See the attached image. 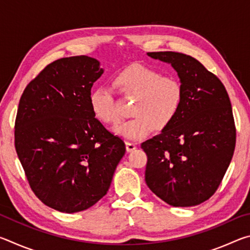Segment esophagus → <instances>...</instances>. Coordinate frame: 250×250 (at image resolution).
Instances as JSON below:
<instances>
[{
  "label": "esophagus",
  "mask_w": 250,
  "mask_h": 250,
  "mask_svg": "<svg viewBox=\"0 0 250 250\" xmlns=\"http://www.w3.org/2000/svg\"><path fill=\"white\" fill-rule=\"evenodd\" d=\"M125 147H126V151H128V152H132L133 150L137 149V145H135V143H133V142L126 141L125 142Z\"/></svg>",
  "instance_id": "obj_1"
}]
</instances>
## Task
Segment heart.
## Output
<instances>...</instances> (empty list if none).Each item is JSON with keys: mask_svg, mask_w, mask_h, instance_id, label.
I'll list each match as a JSON object with an SVG mask.
<instances>
[{"mask_svg": "<svg viewBox=\"0 0 250 250\" xmlns=\"http://www.w3.org/2000/svg\"><path fill=\"white\" fill-rule=\"evenodd\" d=\"M113 84L120 94L132 97L130 113L133 117L120 122L115 133L129 140L149 135L153 128L163 130L170 125L183 103V86L172 76H163L156 69L133 64L113 77ZM89 105L97 120L104 125L118 121L115 98L110 88L98 86L90 92Z\"/></svg>", "mask_w": 250, "mask_h": 250, "instance_id": "heart-1", "label": "heart"}]
</instances>
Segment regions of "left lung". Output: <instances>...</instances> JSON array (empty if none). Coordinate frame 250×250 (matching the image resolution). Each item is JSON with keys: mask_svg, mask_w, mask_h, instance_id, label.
Returning <instances> with one entry per match:
<instances>
[{"mask_svg": "<svg viewBox=\"0 0 250 250\" xmlns=\"http://www.w3.org/2000/svg\"><path fill=\"white\" fill-rule=\"evenodd\" d=\"M147 56L171 64L184 96L172 124L141 145L147 156L146 183L168 205L195 206L216 192L234 154L229 97L221 80L192 56L175 52Z\"/></svg>", "mask_w": 250, "mask_h": 250, "instance_id": "left-lung-1", "label": "left lung"}]
</instances>
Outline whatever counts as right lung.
<instances>
[{
  "label": "right lung",
  "mask_w": 250,
  "mask_h": 250,
  "mask_svg": "<svg viewBox=\"0 0 250 250\" xmlns=\"http://www.w3.org/2000/svg\"><path fill=\"white\" fill-rule=\"evenodd\" d=\"M104 74L88 56L53 62L29 83L15 120V149L29 186L62 213L89 208L107 194L125 142L97 120L89 105Z\"/></svg>",
  "instance_id": "obj_1"
}]
</instances>
